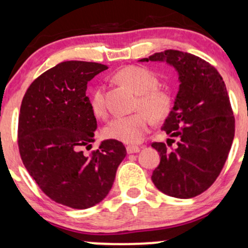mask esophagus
Masks as SVG:
<instances>
[{
  "mask_svg": "<svg viewBox=\"0 0 248 248\" xmlns=\"http://www.w3.org/2000/svg\"><path fill=\"white\" fill-rule=\"evenodd\" d=\"M126 149H127L128 154H134V153L140 152V147H138V146H127Z\"/></svg>",
  "mask_w": 248,
  "mask_h": 248,
  "instance_id": "obj_1",
  "label": "esophagus"
}]
</instances>
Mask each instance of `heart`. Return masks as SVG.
Here are the masks:
<instances>
[{
	"mask_svg": "<svg viewBox=\"0 0 248 248\" xmlns=\"http://www.w3.org/2000/svg\"><path fill=\"white\" fill-rule=\"evenodd\" d=\"M116 80L129 87L139 94V106L146 110H139L130 115L115 116L106 124L104 135L108 139L138 143L142 141L153 124V117L163 119L169 114L172 106V98L167 90L157 88V78L152 71L141 66H127L115 75ZM91 107L96 116H104L106 112L104 92L96 87L91 96Z\"/></svg>",
	"mask_w": 248,
	"mask_h": 248,
	"instance_id": "heart-1",
	"label": "heart"
}]
</instances>
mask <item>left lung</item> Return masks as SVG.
<instances>
[{
    "mask_svg": "<svg viewBox=\"0 0 248 248\" xmlns=\"http://www.w3.org/2000/svg\"><path fill=\"white\" fill-rule=\"evenodd\" d=\"M164 62L177 71L179 88L162 130L170 139L152 147L160 164L152 181L175 198H192L212 186L223 169L233 138L234 116L225 82L211 64L187 52L166 50L139 62Z\"/></svg>",
    "mask_w": 248,
    "mask_h": 248,
    "instance_id": "left-lung-1",
    "label": "left lung"
}]
</instances>
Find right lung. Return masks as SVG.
<instances>
[{
	"label": "right lung",
	"instance_id": "1",
	"mask_svg": "<svg viewBox=\"0 0 248 248\" xmlns=\"http://www.w3.org/2000/svg\"><path fill=\"white\" fill-rule=\"evenodd\" d=\"M98 62H62L47 70L25 92L18 118V148L24 167L42 191L56 203L88 209L112 189L126 148L102 141L96 152V119L86 95L87 82L107 70Z\"/></svg>",
	"mask_w": 248,
	"mask_h": 248
}]
</instances>
